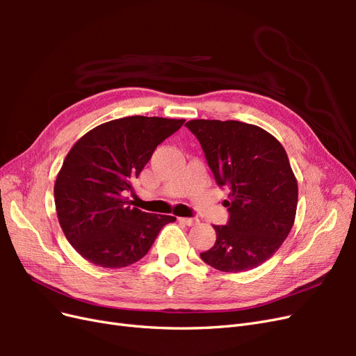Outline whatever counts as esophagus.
I'll list each match as a JSON object with an SVG mask.
<instances>
[{
	"label": "esophagus",
	"mask_w": 356,
	"mask_h": 356,
	"mask_svg": "<svg viewBox=\"0 0 356 356\" xmlns=\"http://www.w3.org/2000/svg\"><path fill=\"white\" fill-rule=\"evenodd\" d=\"M179 221L184 222L186 225H196V224H199L197 218H179Z\"/></svg>",
	"instance_id": "1"
}]
</instances>
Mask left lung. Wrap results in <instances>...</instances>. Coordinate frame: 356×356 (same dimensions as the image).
<instances>
[{
	"mask_svg": "<svg viewBox=\"0 0 356 356\" xmlns=\"http://www.w3.org/2000/svg\"><path fill=\"white\" fill-rule=\"evenodd\" d=\"M215 181L230 188L229 221L202 260L221 272L267 261L293 229L298 187L282 144L264 129L236 120H191Z\"/></svg>",
	"mask_w": 356,
	"mask_h": 356,
	"instance_id": "left-lung-1",
	"label": "left lung"
}]
</instances>
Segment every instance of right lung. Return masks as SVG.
Returning a JSON list of instances; mask_svg holds the SVG:
<instances>
[{
	"label": "right lung",
	"instance_id": "obj_1",
	"mask_svg": "<svg viewBox=\"0 0 356 356\" xmlns=\"http://www.w3.org/2000/svg\"><path fill=\"white\" fill-rule=\"evenodd\" d=\"M184 120L131 115L102 123L80 138L55 182L63 234L86 260L106 268L134 264L175 217L148 213L124 199L159 144Z\"/></svg>",
	"mask_w": 356,
	"mask_h": 356
}]
</instances>
